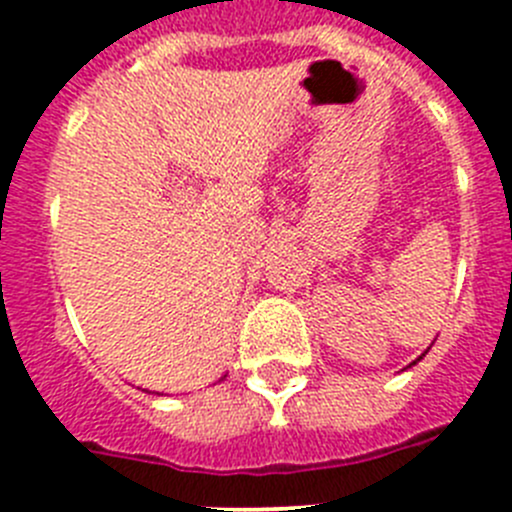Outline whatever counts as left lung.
I'll list each match as a JSON object with an SVG mask.
<instances>
[{
  "mask_svg": "<svg viewBox=\"0 0 512 512\" xmlns=\"http://www.w3.org/2000/svg\"><path fill=\"white\" fill-rule=\"evenodd\" d=\"M425 354H428V351H425ZM425 354H423V356H425ZM423 356H418V359H415V361H420V359H423ZM415 361H413V364H415ZM413 364H410V366H413Z\"/></svg>",
  "mask_w": 512,
  "mask_h": 512,
  "instance_id": "obj_1",
  "label": "left lung"
}]
</instances>
